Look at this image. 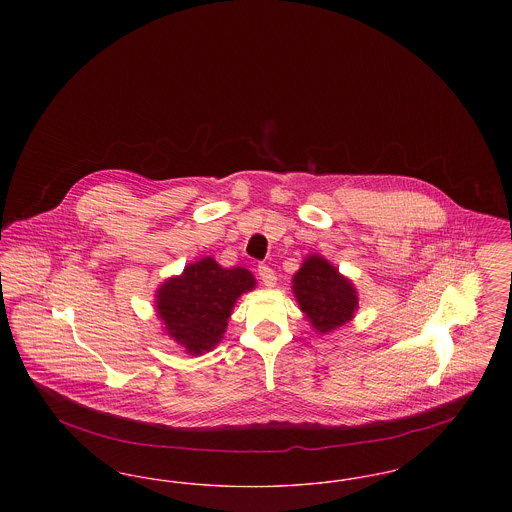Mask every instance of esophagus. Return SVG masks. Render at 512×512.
<instances>
[{
  "label": "esophagus",
  "instance_id": "34e87169",
  "mask_svg": "<svg viewBox=\"0 0 512 512\" xmlns=\"http://www.w3.org/2000/svg\"><path fill=\"white\" fill-rule=\"evenodd\" d=\"M257 272H259V278L263 280V284H265V286H268V288H274V284H276V274H274V270H272V268L267 267V265H259Z\"/></svg>",
  "mask_w": 512,
  "mask_h": 512
}]
</instances>
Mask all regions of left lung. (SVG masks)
<instances>
[{"label": "left lung", "mask_w": 512, "mask_h": 512, "mask_svg": "<svg viewBox=\"0 0 512 512\" xmlns=\"http://www.w3.org/2000/svg\"><path fill=\"white\" fill-rule=\"evenodd\" d=\"M293 295L299 309L320 334L349 322L359 309L357 290L320 255H309L293 276Z\"/></svg>", "instance_id": "left-lung-1"}]
</instances>
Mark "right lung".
I'll return each mask as SVG.
<instances>
[{"instance_id": "right-lung-1", "label": "right lung", "mask_w": 512, "mask_h": 512, "mask_svg": "<svg viewBox=\"0 0 512 512\" xmlns=\"http://www.w3.org/2000/svg\"><path fill=\"white\" fill-rule=\"evenodd\" d=\"M253 288L247 268H222L213 257H203L157 290V317L172 340L197 357L222 340L234 303Z\"/></svg>"}]
</instances>
